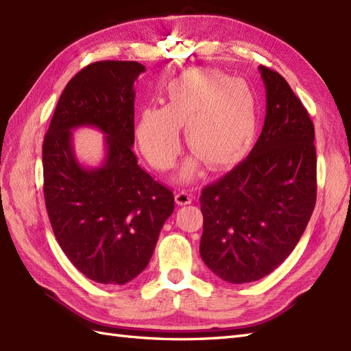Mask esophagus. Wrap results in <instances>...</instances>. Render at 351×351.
<instances>
[{"instance_id": "obj_1", "label": "esophagus", "mask_w": 351, "mask_h": 351, "mask_svg": "<svg viewBox=\"0 0 351 351\" xmlns=\"http://www.w3.org/2000/svg\"><path fill=\"white\" fill-rule=\"evenodd\" d=\"M175 200L178 205H190V203L194 200V195L193 194H189L185 191H179L175 194Z\"/></svg>"}]
</instances>
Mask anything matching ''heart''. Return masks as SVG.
Listing matches in <instances>:
<instances>
[{"instance_id": "b5f03b06", "label": "heart", "mask_w": 351, "mask_h": 351, "mask_svg": "<svg viewBox=\"0 0 351 351\" xmlns=\"http://www.w3.org/2000/svg\"><path fill=\"white\" fill-rule=\"evenodd\" d=\"M166 106H145L136 121V138L142 154L158 170L175 165L181 149V127L186 145L197 156L184 162L179 179L190 181L199 157L210 167L239 161L256 136V100L247 85L226 73L195 67L166 86Z\"/></svg>"}]
</instances>
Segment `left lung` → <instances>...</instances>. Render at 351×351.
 <instances>
[{
    "label": "left lung",
    "instance_id": "8db88e82",
    "mask_svg": "<svg viewBox=\"0 0 351 351\" xmlns=\"http://www.w3.org/2000/svg\"><path fill=\"white\" fill-rule=\"evenodd\" d=\"M265 125L248 157L202 190L200 256L219 278L243 284L295 250L317 199L314 124L280 73L260 65Z\"/></svg>",
    "mask_w": 351,
    "mask_h": 351
}]
</instances>
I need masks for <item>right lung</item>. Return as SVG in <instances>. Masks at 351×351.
Masks as SVG:
<instances>
[{
    "label": "right lung",
    "mask_w": 351,
    "mask_h": 351,
    "mask_svg": "<svg viewBox=\"0 0 351 351\" xmlns=\"http://www.w3.org/2000/svg\"><path fill=\"white\" fill-rule=\"evenodd\" d=\"M136 61H99L73 76L60 97L43 141V193L55 238L86 278L122 286L148 266L173 193L137 165ZM91 125L106 134L100 168L78 165L71 130Z\"/></svg>",
    "instance_id": "right-lung-1"
}]
</instances>
